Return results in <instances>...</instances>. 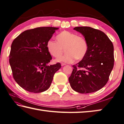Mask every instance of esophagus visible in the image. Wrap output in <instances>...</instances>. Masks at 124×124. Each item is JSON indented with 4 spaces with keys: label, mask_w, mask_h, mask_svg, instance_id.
<instances>
[{
    "label": "esophagus",
    "mask_w": 124,
    "mask_h": 124,
    "mask_svg": "<svg viewBox=\"0 0 124 124\" xmlns=\"http://www.w3.org/2000/svg\"><path fill=\"white\" fill-rule=\"evenodd\" d=\"M66 63H61V66H65V65H66Z\"/></svg>",
    "instance_id": "esophagus-1"
}]
</instances>
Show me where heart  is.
<instances>
[{
  "instance_id": "1",
  "label": "heart",
  "mask_w": 124,
  "mask_h": 124,
  "mask_svg": "<svg viewBox=\"0 0 124 124\" xmlns=\"http://www.w3.org/2000/svg\"><path fill=\"white\" fill-rule=\"evenodd\" d=\"M56 39V41L53 39L48 40L46 48L51 56L58 57L56 60V62L70 63L76 59L82 60L86 56L89 46L84 37L70 31H64L57 35ZM64 48L66 54L60 57Z\"/></svg>"
}]
</instances>
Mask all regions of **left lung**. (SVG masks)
I'll list each match as a JSON object with an SVG mask.
<instances>
[{
  "instance_id": "8db88e82",
  "label": "left lung",
  "mask_w": 124,
  "mask_h": 124,
  "mask_svg": "<svg viewBox=\"0 0 124 124\" xmlns=\"http://www.w3.org/2000/svg\"><path fill=\"white\" fill-rule=\"evenodd\" d=\"M74 30L84 36L89 49L84 59L73 66L70 85L74 91L82 94L99 91L107 84L113 68V43L104 32L97 29L78 26Z\"/></svg>"
}]
</instances>
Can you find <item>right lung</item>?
Here are the masks:
<instances>
[{"label": "right lung", "mask_w": 124, "mask_h": 124, "mask_svg": "<svg viewBox=\"0 0 124 124\" xmlns=\"http://www.w3.org/2000/svg\"><path fill=\"white\" fill-rule=\"evenodd\" d=\"M58 28L39 27L24 31L13 40L9 62L13 78L26 91L41 93L50 87L61 65L49 66L52 57L46 44Z\"/></svg>", "instance_id": "1"}]
</instances>
